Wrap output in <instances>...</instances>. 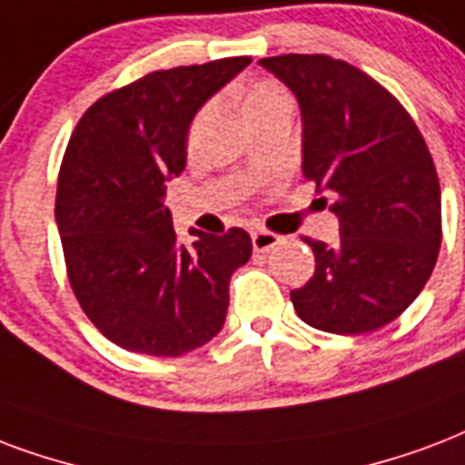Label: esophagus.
<instances>
[{
  "label": "esophagus",
  "mask_w": 465,
  "mask_h": 465,
  "mask_svg": "<svg viewBox=\"0 0 465 465\" xmlns=\"http://www.w3.org/2000/svg\"><path fill=\"white\" fill-rule=\"evenodd\" d=\"M251 241H253V248H256L258 253H265V251L278 246L280 236L272 232H265V229H258V232L251 233Z\"/></svg>",
  "instance_id": "obj_1"
}]
</instances>
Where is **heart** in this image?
Instances as JSON below:
<instances>
[{
    "mask_svg": "<svg viewBox=\"0 0 465 465\" xmlns=\"http://www.w3.org/2000/svg\"><path fill=\"white\" fill-rule=\"evenodd\" d=\"M280 102H290V94L278 83H271V80H263V83H256L246 94V102H243V112L253 114V112H261V109H268L272 104H280ZM207 116V109L197 114L194 119V126H200Z\"/></svg>",
    "mask_w": 465,
    "mask_h": 465,
    "instance_id": "b5f03b06",
    "label": "heart"
}]
</instances>
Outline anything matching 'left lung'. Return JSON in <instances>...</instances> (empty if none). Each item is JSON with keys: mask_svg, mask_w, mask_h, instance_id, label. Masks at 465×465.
<instances>
[{"mask_svg": "<svg viewBox=\"0 0 465 465\" xmlns=\"http://www.w3.org/2000/svg\"><path fill=\"white\" fill-rule=\"evenodd\" d=\"M261 65L302 109V175L327 190L336 246L304 239L314 275L290 292L297 317L329 334L385 327L427 285L441 246V190L417 124L382 84L329 55Z\"/></svg>", "mask_w": 465, "mask_h": 465, "instance_id": "1", "label": "left lung"}]
</instances>
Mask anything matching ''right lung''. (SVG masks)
Returning a JSON list of instances; mask_svg holds the SVG:
<instances>
[{"instance_id":"add662e5","label":"right lung","mask_w":465,"mask_h":465,"mask_svg":"<svg viewBox=\"0 0 465 465\" xmlns=\"http://www.w3.org/2000/svg\"><path fill=\"white\" fill-rule=\"evenodd\" d=\"M248 63L148 73L99 97L67 141L55 194L67 280L92 324L122 349L177 359L224 327L229 280L251 258V236L197 233L183 246L163 197L185 170L197 109Z\"/></svg>"}]
</instances>
